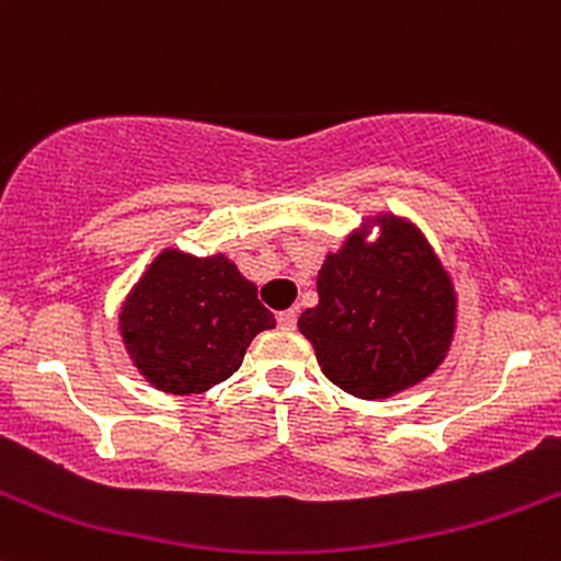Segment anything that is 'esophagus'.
I'll list each match as a JSON object with an SVG mask.
<instances>
[{
  "instance_id": "1",
  "label": "esophagus",
  "mask_w": 561,
  "mask_h": 561,
  "mask_svg": "<svg viewBox=\"0 0 561 561\" xmlns=\"http://www.w3.org/2000/svg\"><path fill=\"white\" fill-rule=\"evenodd\" d=\"M276 320H279L282 328H287V331H293V328H296L298 312H296V309H285V312L276 314Z\"/></svg>"
}]
</instances>
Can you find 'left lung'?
Listing matches in <instances>:
<instances>
[{
    "instance_id": "left-lung-1",
    "label": "left lung",
    "mask_w": 561,
    "mask_h": 561,
    "mask_svg": "<svg viewBox=\"0 0 561 561\" xmlns=\"http://www.w3.org/2000/svg\"><path fill=\"white\" fill-rule=\"evenodd\" d=\"M317 298L298 317V331L312 342L322 375L358 399H390L448 358L458 293L412 219L390 211L364 217L322 260Z\"/></svg>"
}]
</instances>
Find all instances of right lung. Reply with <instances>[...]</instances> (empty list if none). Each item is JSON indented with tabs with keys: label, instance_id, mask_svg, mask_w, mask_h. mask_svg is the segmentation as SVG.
Returning <instances> with one entry per match:
<instances>
[{
	"label": "right lung",
	"instance_id": "obj_1",
	"mask_svg": "<svg viewBox=\"0 0 561 561\" xmlns=\"http://www.w3.org/2000/svg\"><path fill=\"white\" fill-rule=\"evenodd\" d=\"M276 320L228 254L165 247L118 307V336L138 375L173 396L206 393L239 371L260 331Z\"/></svg>",
	"mask_w": 561,
	"mask_h": 561
}]
</instances>
